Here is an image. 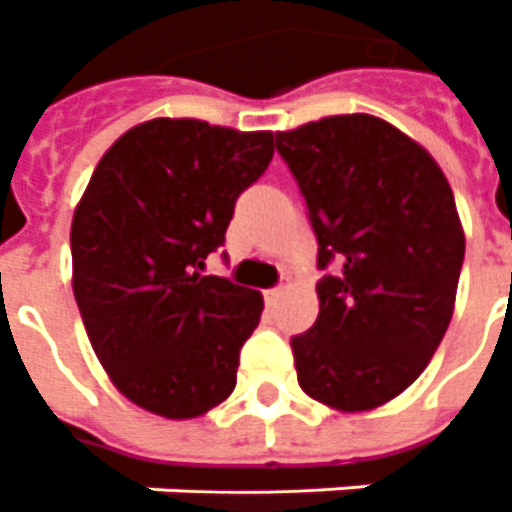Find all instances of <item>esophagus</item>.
<instances>
[{
	"mask_svg": "<svg viewBox=\"0 0 512 512\" xmlns=\"http://www.w3.org/2000/svg\"><path fill=\"white\" fill-rule=\"evenodd\" d=\"M281 297H284V289H281V286H275V289H267V292H264V300H267L270 306H273V303H278Z\"/></svg>",
	"mask_w": 512,
	"mask_h": 512,
	"instance_id": "1",
	"label": "esophagus"
}]
</instances>
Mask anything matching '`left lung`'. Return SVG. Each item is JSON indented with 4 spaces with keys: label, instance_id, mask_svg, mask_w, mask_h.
Listing matches in <instances>:
<instances>
[{
    "label": "left lung",
    "instance_id": "8db88e82",
    "mask_svg": "<svg viewBox=\"0 0 512 512\" xmlns=\"http://www.w3.org/2000/svg\"><path fill=\"white\" fill-rule=\"evenodd\" d=\"M275 148L325 273L317 322L292 336L297 383L333 411H372L422 375L449 328L466 253L455 195L416 140L364 112L275 132Z\"/></svg>",
    "mask_w": 512,
    "mask_h": 512
}]
</instances>
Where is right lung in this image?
<instances>
[{
  "label": "right lung",
  "mask_w": 512,
  "mask_h": 512,
  "mask_svg": "<svg viewBox=\"0 0 512 512\" xmlns=\"http://www.w3.org/2000/svg\"><path fill=\"white\" fill-rule=\"evenodd\" d=\"M273 151V132L154 118L99 159L71 223L74 297L101 366L134 405L192 419L237 386L264 300L201 270Z\"/></svg>",
  "instance_id": "1"
}]
</instances>
